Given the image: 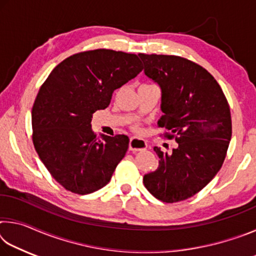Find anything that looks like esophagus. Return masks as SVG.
<instances>
[{
  "mask_svg": "<svg viewBox=\"0 0 256 256\" xmlns=\"http://www.w3.org/2000/svg\"><path fill=\"white\" fill-rule=\"evenodd\" d=\"M128 146L131 151H142L146 149V142L144 140H142V138L133 136L130 138Z\"/></svg>",
  "mask_w": 256,
  "mask_h": 256,
  "instance_id": "esophagus-1",
  "label": "esophagus"
}]
</instances>
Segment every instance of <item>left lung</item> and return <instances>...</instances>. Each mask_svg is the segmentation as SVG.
Wrapping results in <instances>:
<instances>
[{"instance_id":"left-lung-1","label":"left lung","mask_w":256,"mask_h":256,"mask_svg":"<svg viewBox=\"0 0 256 256\" xmlns=\"http://www.w3.org/2000/svg\"><path fill=\"white\" fill-rule=\"evenodd\" d=\"M144 73L162 89L159 128L170 130L177 148L154 146L159 166L144 175L146 188L167 203L196 196L214 178L232 138L230 110L218 82L206 68L174 55L138 54Z\"/></svg>"}]
</instances>
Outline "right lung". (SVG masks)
<instances>
[{"instance_id":"obj_1","label":"right lung","mask_w":256,"mask_h":256,"mask_svg":"<svg viewBox=\"0 0 256 256\" xmlns=\"http://www.w3.org/2000/svg\"><path fill=\"white\" fill-rule=\"evenodd\" d=\"M138 55L94 50L70 56L40 86L32 112V142L53 178L76 194L108 184L128 148V138L92 130V114L105 110L114 90L142 71Z\"/></svg>"}]
</instances>
